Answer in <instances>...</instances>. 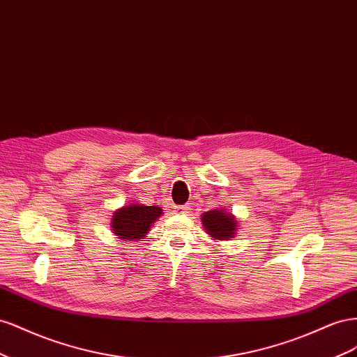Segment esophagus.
Listing matches in <instances>:
<instances>
[{"label":"esophagus","mask_w":357,"mask_h":357,"mask_svg":"<svg viewBox=\"0 0 357 357\" xmlns=\"http://www.w3.org/2000/svg\"><path fill=\"white\" fill-rule=\"evenodd\" d=\"M173 209H175L176 213H188L190 212L188 206H175Z\"/></svg>","instance_id":"esophagus-1"}]
</instances>
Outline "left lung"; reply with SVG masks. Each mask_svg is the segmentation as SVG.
Here are the masks:
<instances>
[{
  "label": "left lung",
  "instance_id": "8db88e82",
  "mask_svg": "<svg viewBox=\"0 0 357 357\" xmlns=\"http://www.w3.org/2000/svg\"><path fill=\"white\" fill-rule=\"evenodd\" d=\"M202 222L212 238L226 241L235 235V230H236L235 217H233L231 213H226L221 209H213L203 213Z\"/></svg>",
  "mask_w": 357,
  "mask_h": 357
}]
</instances>
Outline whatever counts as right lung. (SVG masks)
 <instances>
[{
  "label": "right lung",
  "instance_id": "add662e5",
  "mask_svg": "<svg viewBox=\"0 0 357 357\" xmlns=\"http://www.w3.org/2000/svg\"><path fill=\"white\" fill-rule=\"evenodd\" d=\"M162 211L158 206L130 205L118 209L114 213L112 230L121 239H144L149 231L151 224L154 222Z\"/></svg>",
  "mask_w": 357,
  "mask_h": 357
}]
</instances>
